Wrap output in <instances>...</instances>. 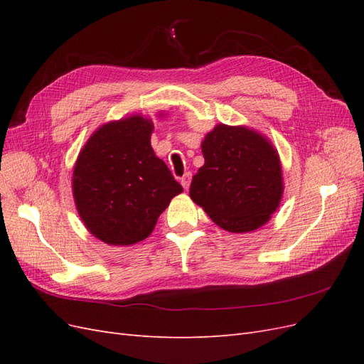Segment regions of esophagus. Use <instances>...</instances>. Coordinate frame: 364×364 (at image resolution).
Segmentation results:
<instances>
[{
    "instance_id": "obj_1",
    "label": "esophagus",
    "mask_w": 364,
    "mask_h": 364,
    "mask_svg": "<svg viewBox=\"0 0 364 364\" xmlns=\"http://www.w3.org/2000/svg\"><path fill=\"white\" fill-rule=\"evenodd\" d=\"M181 183H182V186H183L185 190H188V186H190V183H191V174H190V173L183 174L182 178H181Z\"/></svg>"
}]
</instances>
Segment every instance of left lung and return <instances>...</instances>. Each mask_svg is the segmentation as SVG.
<instances>
[{
  "label": "left lung",
  "mask_w": 364,
  "mask_h": 364,
  "mask_svg": "<svg viewBox=\"0 0 364 364\" xmlns=\"http://www.w3.org/2000/svg\"><path fill=\"white\" fill-rule=\"evenodd\" d=\"M205 164L190 197L228 232H250L277 211L284 185L278 151L258 132L217 124L202 141Z\"/></svg>",
  "instance_id": "obj_1"
}]
</instances>
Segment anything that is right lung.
<instances>
[{"label":"right lung","instance_id":"add662e5","mask_svg":"<svg viewBox=\"0 0 364 364\" xmlns=\"http://www.w3.org/2000/svg\"><path fill=\"white\" fill-rule=\"evenodd\" d=\"M153 123L132 115L98 127L74 165L73 193L86 229L112 246L147 238L183 191L150 144Z\"/></svg>","mask_w":364,"mask_h":364}]
</instances>
